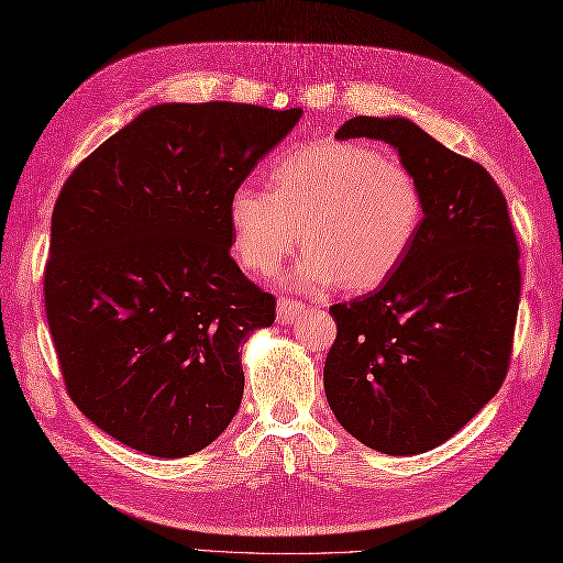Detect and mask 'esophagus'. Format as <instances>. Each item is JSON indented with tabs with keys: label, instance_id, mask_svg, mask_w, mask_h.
I'll list each match as a JSON object with an SVG mask.
<instances>
[{
	"label": "esophagus",
	"instance_id": "34e87169",
	"mask_svg": "<svg viewBox=\"0 0 563 563\" xmlns=\"http://www.w3.org/2000/svg\"><path fill=\"white\" fill-rule=\"evenodd\" d=\"M301 313H305V307H301L299 301L287 297L278 299V323L292 325L297 319H301Z\"/></svg>",
	"mask_w": 563,
	"mask_h": 563
}]
</instances>
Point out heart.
<instances>
[{"instance_id":"heart-1","label":"heart","mask_w":563,"mask_h":563,"mask_svg":"<svg viewBox=\"0 0 563 563\" xmlns=\"http://www.w3.org/2000/svg\"><path fill=\"white\" fill-rule=\"evenodd\" d=\"M426 219L413 173L366 142H319L273 168V192L250 183L228 197V223L240 264L268 273L301 240L290 280L323 292L342 280L364 292L401 266Z\"/></svg>"}]
</instances>
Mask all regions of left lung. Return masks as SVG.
Segmentation results:
<instances>
[{
  "label": "left lung",
  "instance_id": "left-lung-1",
  "mask_svg": "<svg viewBox=\"0 0 563 563\" xmlns=\"http://www.w3.org/2000/svg\"><path fill=\"white\" fill-rule=\"evenodd\" d=\"M338 140H383L419 178L426 219L376 292L330 307L323 387L340 426L380 454L432 450L497 395L521 297L518 244L493 176L405 117H356Z\"/></svg>",
  "mask_w": 563,
  "mask_h": 563
}]
</instances>
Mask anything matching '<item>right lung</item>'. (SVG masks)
<instances>
[{"label": "right lung", "instance_id": "1", "mask_svg": "<svg viewBox=\"0 0 563 563\" xmlns=\"http://www.w3.org/2000/svg\"><path fill=\"white\" fill-rule=\"evenodd\" d=\"M301 109L166 102L70 173L52 213L45 309L66 390L107 435L180 459L244 393L240 344L276 299L230 256L228 197Z\"/></svg>", "mask_w": 563, "mask_h": 563}]
</instances>
